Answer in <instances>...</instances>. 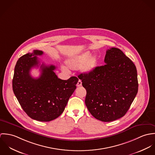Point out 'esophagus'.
Wrapping results in <instances>:
<instances>
[{
    "label": "esophagus",
    "mask_w": 155,
    "mask_h": 155,
    "mask_svg": "<svg viewBox=\"0 0 155 155\" xmlns=\"http://www.w3.org/2000/svg\"><path fill=\"white\" fill-rule=\"evenodd\" d=\"M76 86H77L78 87H81V86H82V82H81V80H79V81H78L77 85H76Z\"/></svg>",
    "instance_id": "1"
}]
</instances>
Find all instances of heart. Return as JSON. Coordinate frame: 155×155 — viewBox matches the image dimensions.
I'll return each mask as SVG.
<instances>
[{
    "mask_svg": "<svg viewBox=\"0 0 155 155\" xmlns=\"http://www.w3.org/2000/svg\"><path fill=\"white\" fill-rule=\"evenodd\" d=\"M66 65L70 69L75 70L82 67L81 71L88 74L92 72L98 63V57L97 55L91 56L89 51L74 55L66 60Z\"/></svg>",
    "mask_w": 155,
    "mask_h": 155,
    "instance_id": "obj_1",
    "label": "heart"
}]
</instances>
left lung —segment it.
Wrapping results in <instances>:
<instances>
[{
  "label": "left lung",
  "instance_id": "8db88e82",
  "mask_svg": "<svg viewBox=\"0 0 155 155\" xmlns=\"http://www.w3.org/2000/svg\"><path fill=\"white\" fill-rule=\"evenodd\" d=\"M104 63L78 78L87 91L85 104L89 111L98 120L111 122L129 110L138 92L137 71L133 61L116 48L106 51Z\"/></svg>",
  "mask_w": 155,
  "mask_h": 155
}]
</instances>
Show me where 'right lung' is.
I'll return each instance as SVG.
<instances>
[{
	"instance_id": "right-lung-1",
	"label": "right lung",
	"mask_w": 155,
	"mask_h": 155,
	"mask_svg": "<svg viewBox=\"0 0 155 155\" xmlns=\"http://www.w3.org/2000/svg\"><path fill=\"white\" fill-rule=\"evenodd\" d=\"M39 50L21 57L17 62L12 79V89L23 110L31 119L49 122L64 111L69 98L76 88L79 79L75 76L67 80L59 79L54 65H41V76L33 78L30 73L33 67L40 66Z\"/></svg>"
}]
</instances>
